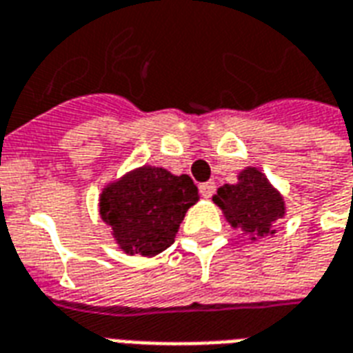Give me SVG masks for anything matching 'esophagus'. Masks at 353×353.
<instances>
[{
  "label": "esophagus",
  "mask_w": 353,
  "mask_h": 353,
  "mask_svg": "<svg viewBox=\"0 0 353 353\" xmlns=\"http://www.w3.org/2000/svg\"><path fill=\"white\" fill-rule=\"evenodd\" d=\"M200 192L203 198H211L215 192V181H208V183L200 185Z\"/></svg>",
  "instance_id": "1"
}]
</instances>
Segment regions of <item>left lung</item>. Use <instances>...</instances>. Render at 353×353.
<instances>
[{"label": "left lung", "mask_w": 353, "mask_h": 353, "mask_svg": "<svg viewBox=\"0 0 353 353\" xmlns=\"http://www.w3.org/2000/svg\"><path fill=\"white\" fill-rule=\"evenodd\" d=\"M213 202L223 210L226 221L249 234L252 241L275 234L273 223L286 213L281 192L252 166L239 172L236 185L226 183L216 189Z\"/></svg>", "instance_id": "1"}]
</instances>
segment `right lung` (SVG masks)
I'll use <instances>...</instances> for the list:
<instances>
[{
	"label": "right lung",
	"instance_id": "right-lung-1",
	"mask_svg": "<svg viewBox=\"0 0 353 353\" xmlns=\"http://www.w3.org/2000/svg\"><path fill=\"white\" fill-rule=\"evenodd\" d=\"M196 202L198 189L189 176L145 164L104 187L99 213L123 252L155 256L174 243Z\"/></svg>",
	"mask_w": 353,
	"mask_h": 353
}]
</instances>
